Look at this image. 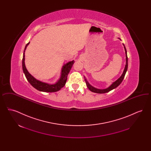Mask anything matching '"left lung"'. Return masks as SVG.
<instances>
[{"label":"left lung","instance_id":"8db88e82","mask_svg":"<svg viewBox=\"0 0 151 151\" xmlns=\"http://www.w3.org/2000/svg\"><path fill=\"white\" fill-rule=\"evenodd\" d=\"M119 40H121L119 38ZM123 45L124 46V50H125V54H126V65H125V67H124V69L123 70V72L122 73V75L121 76V77L117 79L115 81L113 82L110 86H109L106 89H97L94 86H92L89 83L88 81H87L86 77H84L85 78V81H86V85L88 88L92 92L94 93H107L110 92V91L116 88L117 86H119L121 83H122L123 80L124 78V76H125V74L127 72V68H128V57H127V50H126V47L124 46V44H123Z\"/></svg>","mask_w":151,"mask_h":151}]
</instances>
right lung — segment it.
Returning <instances> with one entry per match:
<instances>
[{
    "label": "right lung",
    "instance_id": "obj_1",
    "mask_svg": "<svg viewBox=\"0 0 151 151\" xmlns=\"http://www.w3.org/2000/svg\"><path fill=\"white\" fill-rule=\"evenodd\" d=\"M30 42L27 43L25 47L24 53H23V58H22V70L25 74V76L27 80L29 81V83L33 86L38 91L45 92H55L59 91L62 88L65 86L67 79V76L69 72L72 68V65L74 63V60L70 61L66 64L63 65L61 71V75L59 79L58 80L56 83L50 84L46 83H44L41 81L40 80H37L31 74L29 73L25 65V51L29 45Z\"/></svg>",
    "mask_w": 151,
    "mask_h": 151
}]
</instances>
